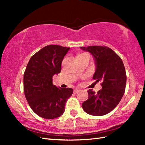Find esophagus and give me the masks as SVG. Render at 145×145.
<instances>
[{"mask_svg": "<svg viewBox=\"0 0 145 145\" xmlns=\"http://www.w3.org/2000/svg\"><path fill=\"white\" fill-rule=\"evenodd\" d=\"M78 91H79V89H78V88H75V89H73V93H77Z\"/></svg>", "mask_w": 145, "mask_h": 145, "instance_id": "1", "label": "esophagus"}]
</instances>
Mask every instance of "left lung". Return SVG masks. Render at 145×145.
I'll list each match as a JSON object with an SVG mask.
<instances>
[{"label":"left lung","mask_w":145,"mask_h":145,"mask_svg":"<svg viewBox=\"0 0 145 145\" xmlns=\"http://www.w3.org/2000/svg\"><path fill=\"white\" fill-rule=\"evenodd\" d=\"M89 52L95 61V72L93 78L95 82L102 81V89L97 93L88 89V99L82 103L86 113L93 116H103L112 111L123 96L127 76L121 59L105 46H80Z\"/></svg>","instance_id":"8db88e82"}]
</instances>
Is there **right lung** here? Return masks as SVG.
I'll use <instances>...</instances> for the list:
<instances>
[{"mask_svg":"<svg viewBox=\"0 0 145 145\" xmlns=\"http://www.w3.org/2000/svg\"><path fill=\"white\" fill-rule=\"evenodd\" d=\"M70 48L46 46L32 56L24 75V89L33 111L43 118L54 119L62 115L73 89L57 88L52 77L61 72V63Z\"/></svg>","mask_w":145,"mask_h":145,"instance_id":"add662e5","label":"right lung"}]
</instances>
